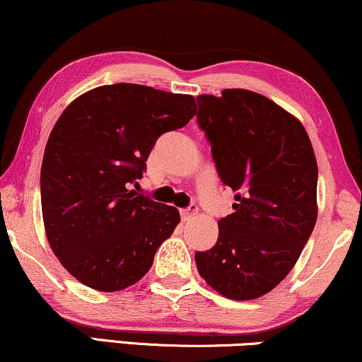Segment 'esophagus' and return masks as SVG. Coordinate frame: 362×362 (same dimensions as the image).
Instances as JSON below:
<instances>
[{
	"label": "esophagus",
	"mask_w": 362,
	"mask_h": 362,
	"mask_svg": "<svg viewBox=\"0 0 362 362\" xmlns=\"http://www.w3.org/2000/svg\"><path fill=\"white\" fill-rule=\"evenodd\" d=\"M197 214H199V209H197L195 205H190L189 209H182L180 210V217H182V221H184V222H189L190 218H194Z\"/></svg>",
	"instance_id": "esophagus-1"
}]
</instances>
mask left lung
<instances>
[{"label":"left lung","mask_w":362,"mask_h":362,"mask_svg":"<svg viewBox=\"0 0 362 362\" xmlns=\"http://www.w3.org/2000/svg\"><path fill=\"white\" fill-rule=\"evenodd\" d=\"M197 103L221 180L237 192L217 244L195 252L197 269L227 299H257L291 272L314 230V148L303 123L255 91L223 90Z\"/></svg>","instance_id":"left-lung-1"}]
</instances>
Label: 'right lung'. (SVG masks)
<instances>
[{"mask_svg":"<svg viewBox=\"0 0 362 362\" xmlns=\"http://www.w3.org/2000/svg\"><path fill=\"white\" fill-rule=\"evenodd\" d=\"M192 95L115 83L68 105L41 163V210L49 247L76 281L115 292L139 282L180 214L130 190L155 141L195 115Z\"/></svg>","mask_w":362,"mask_h":362,"instance_id":"obj_1","label":"right lung"}]
</instances>
